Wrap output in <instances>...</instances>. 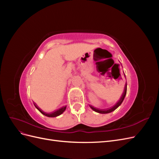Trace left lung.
I'll return each mask as SVG.
<instances>
[{"instance_id": "8db88e82", "label": "left lung", "mask_w": 159, "mask_h": 159, "mask_svg": "<svg viewBox=\"0 0 159 159\" xmlns=\"http://www.w3.org/2000/svg\"><path fill=\"white\" fill-rule=\"evenodd\" d=\"M127 84V83H126ZM125 84V89H124V91H123V93L122 94V96L120 98V99L117 102V103L115 104L114 106H113L112 107H111L110 109H97V108H95L94 107H93L92 105H89L90 108L93 110L94 111L99 113H102V114H106V113H109L111 112H113V111H115L117 107H119L120 105H121L122 102H123V100L125 99V97L126 93H127V84Z\"/></svg>"}]
</instances>
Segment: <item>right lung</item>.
Listing matches in <instances>:
<instances>
[{"label": "right lung", "instance_id": "1", "mask_svg": "<svg viewBox=\"0 0 159 159\" xmlns=\"http://www.w3.org/2000/svg\"><path fill=\"white\" fill-rule=\"evenodd\" d=\"M34 106L36 107V108L38 111H40L42 114H43L44 115H45V116L48 117H57V116H59V115H60L61 114H62V113H63L65 111V110H66V107H67V106L62 107H61L60 109H59L58 110H56V111H54V112L50 113H46V112H44V111H42L41 109H40L39 107H38L36 106V105H35V104H34Z\"/></svg>", "mask_w": 159, "mask_h": 159}]
</instances>
